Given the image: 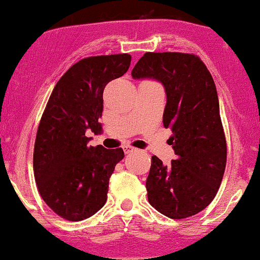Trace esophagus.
Wrapping results in <instances>:
<instances>
[{
	"label": "esophagus",
	"mask_w": 260,
	"mask_h": 260,
	"mask_svg": "<svg viewBox=\"0 0 260 260\" xmlns=\"http://www.w3.org/2000/svg\"><path fill=\"white\" fill-rule=\"evenodd\" d=\"M124 151H125V154H129V153H133V151H136V149L133 148V146H130V145H125Z\"/></svg>",
	"instance_id": "esophagus-1"
}]
</instances>
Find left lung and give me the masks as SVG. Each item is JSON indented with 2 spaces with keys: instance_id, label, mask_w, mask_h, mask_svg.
<instances>
[{
  "instance_id": "left-lung-1",
  "label": "left lung",
  "mask_w": 260,
  "mask_h": 260,
  "mask_svg": "<svg viewBox=\"0 0 260 260\" xmlns=\"http://www.w3.org/2000/svg\"><path fill=\"white\" fill-rule=\"evenodd\" d=\"M134 79H155L167 96L164 127L177 158L164 166L151 156L146 178L149 204L171 218L206 209L216 196L226 166V140L216 86L204 61L193 54L145 53L134 67Z\"/></svg>"
}]
</instances>
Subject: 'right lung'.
<instances>
[{
	"label": "right lung",
	"instance_id": "1",
	"mask_svg": "<svg viewBox=\"0 0 260 260\" xmlns=\"http://www.w3.org/2000/svg\"><path fill=\"white\" fill-rule=\"evenodd\" d=\"M129 54L84 58L72 66L54 87L34 148V176L45 204L69 221L91 217L107 200L121 148L88 146L87 131L102 133L104 89L130 67Z\"/></svg>",
	"mask_w": 260,
	"mask_h": 260
}]
</instances>
